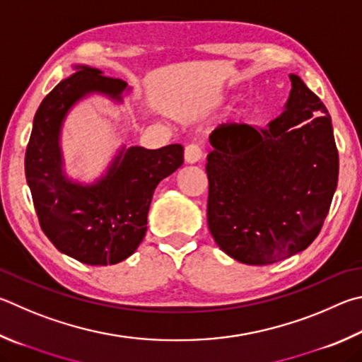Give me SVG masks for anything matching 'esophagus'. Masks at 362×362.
I'll list each match as a JSON object with an SVG mask.
<instances>
[{
	"label": "esophagus",
	"instance_id": "esophagus-1",
	"mask_svg": "<svg viewBox=\"0 0 362 362\" xmlns=\"http://www.w3.org/2000/svg\"><path fill=\"white\" fill-rule=\"evenodd\" d=\"M202 156H204V150L199 146H196V144H189L188 147H185V161L188 164H194L201 161Z\"/></svg>",
	"mask_w": 362,
	"mask_h": 362
}]
</instances>
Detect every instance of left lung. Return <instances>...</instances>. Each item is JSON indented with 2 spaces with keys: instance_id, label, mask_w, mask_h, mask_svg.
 <instances>
[{
  "instance_id": "8db88e82",
  "label": "left lung",
  "mask_w": 362,
  "mask_h": 362,
  "mask_svg": "<svg viewBox=\"0 0 362 362\" xmlns=\"http://www.w3.org/2000/svg\"><path fill=\"white\" fill-rule=\"evenodd\" d=\"M290 81L285 110L266 128L220 124L209 137V229L244 264H272L305 250L337 188L331 115L299 76Z\"/></svg>"
}]
</instances>
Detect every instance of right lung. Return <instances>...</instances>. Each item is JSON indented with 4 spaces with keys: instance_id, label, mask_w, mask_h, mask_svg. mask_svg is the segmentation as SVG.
I'll return each mask as SVG.
<instances>
[{
    "instance_id": "add662e5",
    "label": "right lung",
    "mask_w": 362,
    "mask_h": 362,
    "mask_svg": "<svg viewBox=\"0 0 362 362\" xmlns=\"http://www.w3.org/2000/svg\"><path fill=\"white\" fill-rule=\"evenodd\" d=\"M76 72L44 98L35 115L25 155V175L44 234L62 253L83 264H117L136 252L147 231V215L158 183L183 164L180 144L147 150L122 147L106 174L93 183L71 180L60 146L63 122L90 95L123 101L128 83L96 68Z\"/></svg>"
}]
</instances>
